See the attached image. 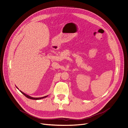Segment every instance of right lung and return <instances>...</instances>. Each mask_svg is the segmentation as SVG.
Segmentation results:
<instances>
[{"mask_svg":"<svg viewBox=\"0 0 128 128\" xmlns=\"http://www.w3.org/2000/svg\"><path fill=\"white\" fill-rule=\"evenodd\" d=\"M16 88H18V89L17 87H16ZM21 92H22V94H23L27 98H30V99H31V100H40V99H42V98H47L48 96H43V97H42V98H33V97H31V96H29L28 95H27V94H24V92H22V91H20V90Z\"/></svg>","mask_w":128,"mask_h":128,"instance_id":"1","label":"right lung"}]
</instances>
